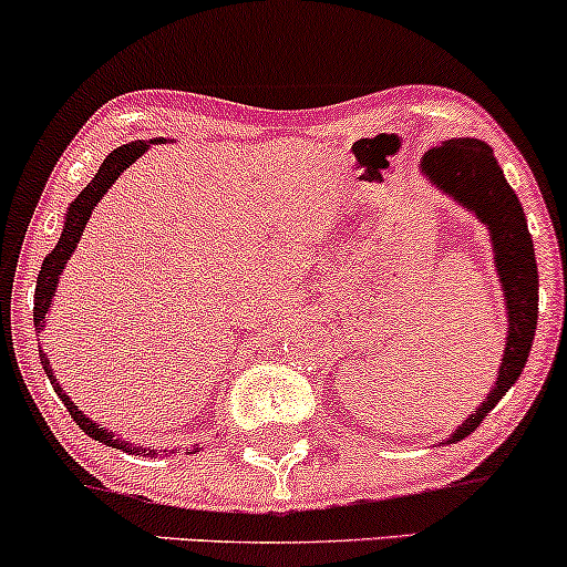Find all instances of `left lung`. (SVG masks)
I'll return each instance as SVG.
<instances>
[{"label":"left lung","instance_id":"obj_1","mask_svg":"<svg viewBox=\"0 0 567 567\" xmlns=\"http://www.w3.org/2000/svg\"><path fill=\"white\" fill-rule=\"evenodd\" d=\"M421 171L434 186L470 207L474 216L491 229L498 279L506 296V315H509V336H506L498 381L483 405L447 437V442H458L470 437L474 429L483 424L485 415L498 405L501 396L509 392L512 383L519 379L525 362H528L538 320L536 252H533L523 205H519L512 186L506 184L487 143L474 138L440 143L424 154Z\"/></svg>","mask_w":567,"mask_h":567}]
</instances>
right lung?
I'll return each instance as SVG.
<instances>
[{"label":"right lung","instance_id":"obj_1","mask_svg":"<svg viewBox=\"0 0 567 567\" xmlns=\"http://www.w3.org/2000/svg\"><path fill=\"white\" fill-rule=\"evenodd\" d=\"M148 143H152V141H148ZM148 143L146 141H138V143H127V146L114 148V152L109 154L106 159H103L101 171L95 173V178L82 188L80 197L71 202V207H69V213H66V224H63L61 239H58V245L53 247V252H50V256L44 258L42 271H39V277H37V296H34V328H37V333L44 328V315H48L50 301H53V296H55L58 277H61L63 266H66V261L71 258V252H74L76 243H80L84 224H87V220H90V213H93V207L97 205V199H101L103 194L109 192V186H112L114 181L120 178L122 171H127V167L133 165V162L138 159L141 154L148 152ZM39 360H42L44 373H48L50 383H53V386H55V394L61 396V402H63V405H66L69 415L76 421V424H80V429H82L84 434H87V437H93L97 442H106V445H116V447H122V451H127V453L157 455L154 451H146V447H133V445H130V442L114 440L109 429L95 426L93 421H90L87 415H84L82 410L69 400V394L63 392L61 383H58V379L53 375V368H50L48 357L39 354Z\"/></svg>","mask_w":567,"mask_h":567}]
</instances>
